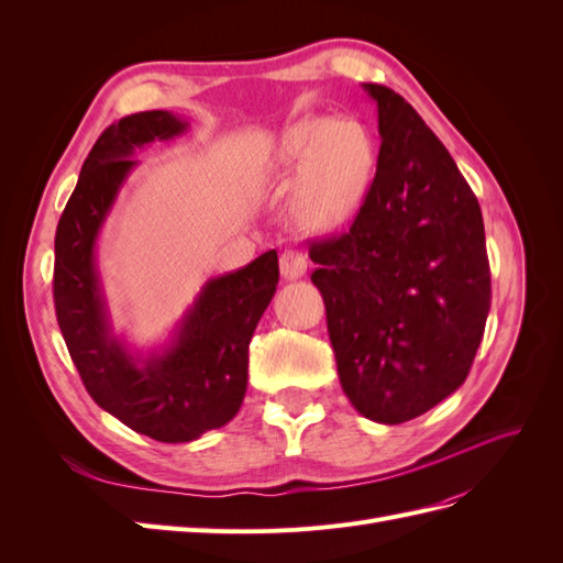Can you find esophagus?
Masks as SVG:
<instances>
[{
  "label": "esophagus",
  "instance_id": "34e87169",
  "mask_svg": "<svg viewBox=\"0 0 563 563\" xmlns=\"http://www.w3.org/2000/svg\"><path fill=\"white\" fill-rule=\"evenodd\" d=\"M279 267H282V277L284 279H298L308 272V258L300 251L288 249L282 253L279 258Z\"/></svg>",
  "mask_w": 563,
  "mask_h": 563
}]
</instances>
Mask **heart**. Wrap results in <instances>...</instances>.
<instances>
[{
  "mask_svg": "<svg viewBox=\"0 0 563 563\" xmlns=\"http://www.w3.org/2000/svg\"><path fill=\"white\" fill-rule=\"evenodd\" d=\"M373 162V141L360 122L312 117L282 135L272 166L279 176H300L291 207L296 223L329 232L360 209Z\"/></svg>",
  "mask_w": 563,
  "mask_h": 563,
  "instance_id": "b5f03b06",
  "label": "heart"
}]
</instances>
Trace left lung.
I'll return each mask as SVG.
<instances>
[{
  "mask_svg": "<svg viewBox=\"0 0 563 563\" xmlns=\"http://www.w3.org/2000/svg\"><path fill=\"white\" fill-rule=\"evenodd\" d=\"M378 106V168L352 228L312 242L340 385L364 418L399 424L465 383L490 308L479 201L406 100Z\"/></svg>",
  "mask_w": 563,
  "mask_h": 563,
  "instance_id": "left-lung-1",
  "label": "left lung"
}]
</instances>
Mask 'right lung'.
I'll return each instance as SVG.
<instances>
[{
	"label": "right lung",
	"instance_id": "add662e5",
	"mask_svg": "<svg viewBox=\"0 0 563 563\" xmlns=\"http://www.w3.org/2000/svg\"><path fill=\"white\" fill-rule=\"evenodd\" d=\"M185 129V119L166 110L110 124L84 162L56 230V317L84 387L126 428L164 444L195 441L240 411L249 343L279 282V258L272 249L246 267L203 284L164 350L133 354L112 333L96 267L100 228L139 164L133 152Z\"/></svg>",
	"mask_w": 563,
	"mask_h": 563
}]
</instances>
